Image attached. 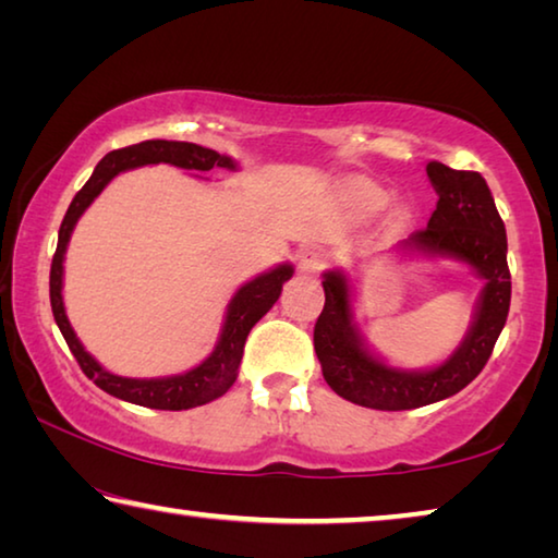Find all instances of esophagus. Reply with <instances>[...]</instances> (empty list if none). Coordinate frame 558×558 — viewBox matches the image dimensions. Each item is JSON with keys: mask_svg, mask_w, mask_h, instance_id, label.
<instances>
[{"mask_svg": "<svg viewBox=\"0 0 558 558\" xmlns=\"http://www.w3.org/2000/svg\"><path fill=\"white\" fill-rule=\"evenodd\" d=\"M327 266V253L317 245H305L298 253V268L300 272H307V276H317L319 270Z\"/></svg>", "mask_w": 558, "mask_h": 558, "instance_id": "esophagus-1", "label": "esophagus"}]
</instances>
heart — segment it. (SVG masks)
Masks as SVG:
<instances>
[{"mask_svg":"<svg viewBox=\"0 0 558 558\" xmlns=\"http://www.w3.org/2000/svg\"><path fill=\"white\" fill-rule=\"evenodd\" d=\"M347 196H349V202H352L354 206H359V209H364V211L379 209V206L386 202L384 189L376 186V184H369V182L349 184L347 186Z\"/></svg>","mask_w":558,"mask_h":558,"instance_id":"1","label":"heart"}]
</instances>
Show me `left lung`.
Listing matches in <instances>:
<instances>
[{"label":"left lung","mask_w":558,"mask_h":558,"mask_svg":"<svg viewBox=\"0 0 558 558\" xmlns=\"http://www.w3.org/2000/svg\"><path fill=\"white\" fill-rule=\"evenodd\" d=\"M428 179L438 194L426 229L413 231L401 248L452 258L485 280L475 323L460 347L436 369L403 372L366 352L354 325L352 290L342 270H327L325 307L315 323V352L329 389L342 399L376 411H409L458 393L485 369L507 323L512 276L507 268L505 223L480 172H462L428 162Z\"/></svg>","instance_id":"1"}]
</instances>
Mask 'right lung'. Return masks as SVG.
<instances>
[{
    "label": "right lung",
    "mask_w": 558,
    "mask_h": 558,
    "mask_svg": "<svg viewBox=\"0 0 558 558\" xmlns=\"http://www.w3.org/2000/svg\"><path fill=\"white\" fill-rule=\"evenodd\" d=\"M174 165L182 169H194V172H209L214 167L221 169H235V162L231 157L219 155L216 149L194 145V143H174V140H145L140 145H130L122 149H112L100 159L98 167L93 169V174L78 194L73 196V202L65 211L61 229H59V245H56L53 260H51V278H49V292H51V310L53 319L59 325L65 344L75 356V362L81 364L83 374L93 379L98 386L116 399L147 405V409L159 411H186L194 405H204L214 399H219L231 389L235 376H239V364L243 356V344L248 337L251 327L276 305L280 298L282 282L292 278V266L282 263V266L272 268L263 276L253 278L251 282L239 288V292L229 302V313H226V323L221 329L219 344L214 347V352L204 359L199 366H194L192 372L177 374V376H162V379H128V376L110 374L108 369L93 359L83 344L75 337L73 327L65 317L63 310V256L65 245L71 241L73 226L81 219L83 211L88 209L93 199L108 186L112 177H118L125 169H135L143 165Z\"/></svg>",
    "instance_id": "obj_1"
}]
</instances>
